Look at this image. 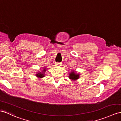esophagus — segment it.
<instances>
[{
  "mask_svg": "<svg viewBox=\"0 0 121 121\" xmlns=\"http://www.w3.org/2000/svg\"><path fill=\"white\" fill-rule=\"evenodd\" d=\"M61 64H62V63H58V62H57V63H55V65H56V66H61Z\"/></svg>",
  "mask_w": 121,
  "mask_h": 121,
  "instance_id": "1",
  "label": "esophagus"
}]
</instances>
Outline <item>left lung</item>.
<instances>
[{"instance_id":"8db88e82","label":"left lung","mask_w":121,"mask_h":121,"mask_svg":"<svg viewBox=\"0 0 121 121\" xmlns=\"http://www.w3.org/2000/svg\"><path fill=\"white\" fill-rule=\"evenodd\" d=\"M69 78L72 81H75L79 78V74H76L74 71H72L69 73Z\"/></svg>"}]
</instances>
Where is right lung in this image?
I'll return each mask as SVG.
<instances>
[{"label":"right lung","mask_w":121,"mask_h":121,"mask_svg":"<svg viewBox=\"0 0 121 121\" xmlns=\"http://www.w3.org/2000/svg\"><path fill=\"white\" fill-rule=\"evenodd\" d=\"M46 68L43 69V70L42 71V72H38V73H37V74H36V76L38 78H42L43 77H44L45 76V72L46 71Z\"/></svg>","instance_id":"1"}]
</instances>
